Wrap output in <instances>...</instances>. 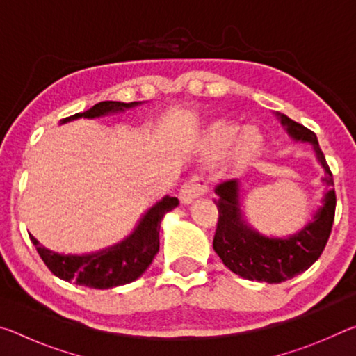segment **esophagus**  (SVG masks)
<instances>
[{"instance_id": "esophagus-1", "label": "esophagus", "mask_w": 356, "mask_h": 356, "mask_svg": "<svg viewBox=\"0 0 356 356\" xmlns=\"http://www.w3.org/2000/svg\"><path fill=\"white\" fill-rule=\"evenodd\" d=\"M209 190V182L206 177H202L201 174H195L191 176L180 188V201L184 204H191L197 197L206 195Z\"/></svg>"}]
</instances>
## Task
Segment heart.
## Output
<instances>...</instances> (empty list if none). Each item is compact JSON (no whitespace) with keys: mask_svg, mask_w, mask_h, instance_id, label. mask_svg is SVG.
<instances>
[{"mask_svg":"<svg viewBox=\"0 0 356 356\" xmlns=\"http://www.w3.org/2000/svg\"><path fill=\"white\" fill-rule=\"evenodd\" d=\"M242 129L237 124L220 120L207 131V152L212 156H220L234 147L238 161H248L259 154L262 147V136L254 129H248L240 135Z\"/></svg>","mask_w":356,"mask_h":356,"instance_id":"obj_1","label":"heart"}]
</instances>
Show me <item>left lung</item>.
Here are the masks:
<instances>
[{"mask_svg": "<svg viewBox=\"0 0 356 356\" xmlns=\"http://www.w3.org/2000/svg\"><path fill=\"white\" fill-rule=\"evenodd\" d=\"M280 119L289 135L297 141L312 144L321 161L323 182L330 191L323 197V207L318 209L314 220L309 221L298 234L287 238L265 237L252 231L242 218L238 209L237 180H226L215 186L218 207V222L213 237V250L222 264L238 276L250 281L282 282L308 270L325 250L334 221L336 193L333 190V174L318 147L317 136L295 120L280 114Z\"/></svg>", "mask_w": 356, "mask_h": 356, "instance_id": "1", "label": "left lung"}]
</instances>
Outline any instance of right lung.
<instances>
[{
  "mask_svg": "<svg viewBox=\"0 0 356 356\" xmlns=\"http://www.w3.org/2000/svg\"><path fill=\"white\" fill-rule=\"evenodd\" d=\"M141 105V102H100L84 113H76L74 116L63 119V124L78 118H99L108 113L124 111L127 108ZM179 206L177 197L166 196L160 202L147 210L143 216L140 225L136 226L131 236L124 242L106 248L104 251L92 252V254H58L55 251L47 250L35 240L31 234L33 245L38 250L42 261L50 272L64 281H74L80 286L92 289H111L116 286H124L135 281L141 276L146 268L152 264L154 257L160 248V222L165 213L171 212Z\"/></svg>",
  "mask_w": 356,
  "mask_h": 356,
  "instance_id": "right-lung-1",
  "label": "right lung"
}]
</instances>
